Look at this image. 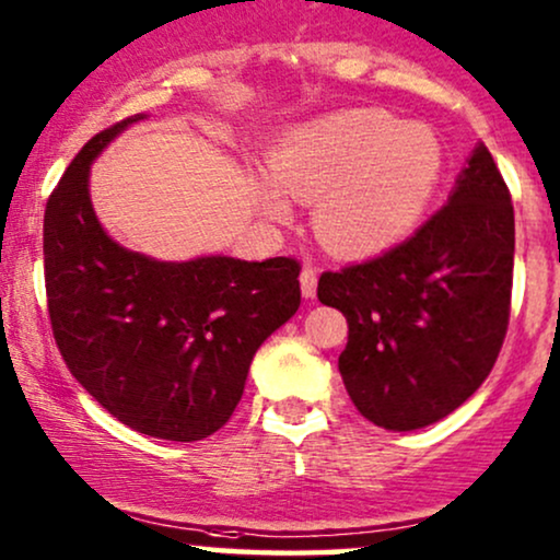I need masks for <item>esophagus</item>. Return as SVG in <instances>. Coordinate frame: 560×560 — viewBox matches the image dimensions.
I'll return each instance as SVG.
<instances>
[{
	"instance_id": "esophagus-1",
	"label": "esophagus",
	"mask_w": 560,
	"mask_h": 560,
	"mask_svg": "<svg viewBox=\"0 0 560 560\" xmlns=\"http://www.w3.org/2000/svg\"><path fill=\"white\" fill-rule=\"evenodd\" d=\"M301 293L306 295V299H314L317 295V269L314 267H304L301 269Z\"/></svg>"
}]
</instances>
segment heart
<instances>
[{
    "label": "heart",
    "mask_w": 560,
    "mask_h": 560,
    "mask_svg": "<svg viewBox=\"0 0 560 560\" xmlns=\"http://www.w3.org/2000/svg\"><path fill=\"white\" fill-rule=\"evenodd\" d=\"M440 147L422 125L377 109H348L295 128L272 151L275 183L261 186L269 217L288 214L285 194L314 203L319 241L340 254L390 246L430 201Z\"/></svg>",
    "instance_id": "b5f03b06"
}]
</instances>
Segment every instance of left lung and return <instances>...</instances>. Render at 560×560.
<instances>
[{"mask_svg":"<svg viewBox=\"0 0 560 560\" xmlns=\"http://www.w3.org/2000/svg\"><path fill=\"white\" fill-rule=\"evenodd\" d=\"M514 285V203L477 147L445 207L390 252L322 272L348 319L338 370L372 424L409 432L456 411L501 353Z\"/></svg>","mask_w":560,"mask_h":560,"instance_id":"left-lung-1","label":"left lung"}]
</instances>
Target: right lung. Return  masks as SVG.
I'll use <instances>...</instances> for the list:
<instances>
[{
	"mask_svg": "<svg viewBox=\"0 0 560 560\" xmlns=\"http://www.w3.org/2000/svg\"><path fill=\"white\" fill-rule=\"evenodd\" d=\"M141 120L91 138L59 177L44 212V282L51 335L72 377L130 430L194 443L233 417L248 366L301 304L293 256L154 261L98 225L89 167Z\"/></svg>",
	"mask_w": 560,
	"mask_h": 560,
	"instance_id": "add662e5",
	"label": "right lung"
}]
</instances>
